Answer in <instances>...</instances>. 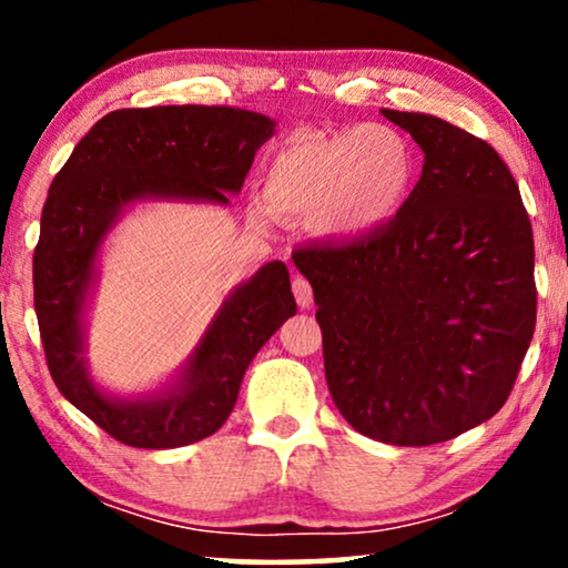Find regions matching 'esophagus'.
Segmentation results:
<instances>
[{"mask_svg":"<svg viewBox=\"0 0 568 568\" xmlns=\"http://www.w3.org/2000/svg\"><path fill=\"white\" fill-rule=\"evenodd\" d=\"M292 292H294V300H297V305H300L302 310L313 307V286H310L307 278L294 276V282H292Z\"/></svg>","mask_w":568,"mask_h":568,"instance_id":"34e87169","label":"esophagus"}]
</instances>
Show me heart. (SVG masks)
<instances>
[{"mask_svg":"<svg viewBox=\"0 0 568 568\" xmlns=\"http://www.w3.org/2000/svg\"><path fill=\"white\" fill-rule=\"evenodd\" d=\"M418 183L414 144L385 123L300 134L268 168L276 212L313 216L323 237L359 240L387 227L408 206Z\"/></svg>","mask_w":568,"mask_h":568,"instance_id":"heart-1","label":"heart"}]
</instances>
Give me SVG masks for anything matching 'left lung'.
<instances>
[{
    "label": "left lung",
    "instance_id": "8db88e82",
    "mask_svg": "<svg viewBox=\"0 0 568 568\" xmlns=\"http://www.w3.org/2000/svg\"><path fill=\"white\" fill-rule=\"evenodd\" d=\"M424 152L414 196L375 235L307 245L325 379L364 437L426 447L507 403L535 331L530 216L484 139L426 113L379 111Z\"/></svg>",
    "mask_w": 568,
    "mask_h": 568
}]
</instances>
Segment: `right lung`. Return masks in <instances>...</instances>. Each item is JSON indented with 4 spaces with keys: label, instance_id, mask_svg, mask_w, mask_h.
I'll return each mask as SVG.
<instances>
[{
    "label": "right lung",
    "instance_id": "add662e5",
    "mask_svg": "<svg viewBox=\"0 0 568 568\" xmlns=\"http://www.w3.org/2000/svg\"><path fill=\"white\" fill-rule=\"evenodd\" d=\"M276 121L230 105L121 108L80 139L53 178L33 253L38 328L59 393L129 447L170 449L214 434L261 346L297 313L290 271L271 261L216 310L160 390L113 395L84 359L88 305L108 232L139 201L230 204Z\"/></svg>",
    "mask_w": 568,
    "mask_h": 568
}]
</instances>
